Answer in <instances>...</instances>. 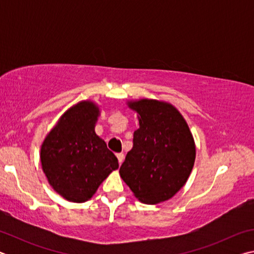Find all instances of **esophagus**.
Segmentation results:
<instances>
[{
    "label": "esophagus",
    "instance_id": "esophagus-1",
    "mask_svg": "<svg viewBox=\"0 0 254 254\" xmlns=\"http://www.w3.org/2000/svg\"><path fill=\"white\" fill-rule=\"evenodd\" d=\"M117 157H118V160H119V162H120V165H121V163L123 162L124 154H123L122 152H120V153H117Z\"/></svg>",
    "mask_w": 254,
    "mask_h": 254
}]
</instances>
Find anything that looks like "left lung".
I'll list each match as a JSON object with an SVG mask.
<instances>
[{
	"label": "left lung",
	"mask_w": 254,
	"mask_h": 254,
	"mask_svg": "<svg viewBox=\"0 0 254 254\" xmlns=\"http://www.w3.org/2000/svg\"><path fill=\"white\" fill-rule=\"evenodd\" d=\"M136 112L139 128L120 176L141 203L168 200L184 187L196 158V145L182 113L165 101H127Z\"/></svg>",
	"instance_id": "8db88e82"
}]
</instances>
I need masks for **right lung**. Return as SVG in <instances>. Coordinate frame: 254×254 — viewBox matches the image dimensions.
I'll return each instance as SVG.
<instances>
[{
  "label": "right lung",
  "mask_w": 254,
  "mask_h": 254,
  "mask_svg": "<svg viewBox=\"0 0 254 254\" xmlns=\"http://www.w3.org/2000/svg\"><path fill=\"white\" fill-rule=\"evenodd\" d=\"M101 106L80 101L59 118L46 135L40 161L47 180L63 198L72 203L91 199L113 170L118 158L95 133Z\"/></svg>",
  "instance_id": "obj_1"
}]
</instances>
